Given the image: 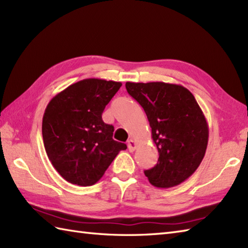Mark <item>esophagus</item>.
I'll list each match as a JSON object with an SVG mask.
<instances>
[{
    "label": "esophagus",
    "instance_id": "34e87169",
    "mask_svg": "<svg viewBox=\"0 0 248 248\" xmlns=\"http://www.w3.org/2000/svg\"><path fill=\"white\" fill-rule=\"evenodd\" d=\"M136 146H138V143H136L134 140H130L128 141V149H129V151L133 152L136 149Z\"/></svg>",
    "mask_w": 248,
    "mask_h": 248
}]
</instances>
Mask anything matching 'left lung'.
I'll use <instances>...</instances> for the list:
<instances>
[{"instance_id":"8db88e82","label":"left lung","mask_w":248,"mask_h":248,"mask_svg":"<svg viewBox=\"0 0 248 248\" xmlns=\"http://www.w3.org/2000/svg\"><path fill=\"white\" fill-rule=\"evenodd\" d=\"M125 88L144 108L159 151L156 165L145 176L156 187L179 186L197 170L207 149L209 128L202 108L177 84L127 82Z\"/></svg>"}]
</instances>
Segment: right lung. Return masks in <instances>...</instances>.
Returning a JSON list of instances; mask_svg holds the SVG:
<instances>
[{
    "mask_svg": "<svg viewBox=\"0 0 248 248\" xmlns=\"http://www.w3.org/2000/svg\"><path fill=\"white\" fill-rule=\"evenodd\" d=\"M120 82L85 78L52 98L43 118L46 152L66 181L81 186L97 183L127 145L113 140L114 127L102 113Z\"/></svg>",
    "mask_w": 248,
    "mask_h": 248,
    "instance_id": "obj_1",
    "label": "right lung"
}]
</instances>
